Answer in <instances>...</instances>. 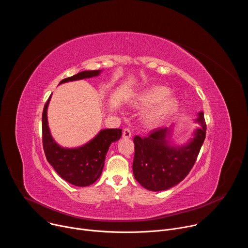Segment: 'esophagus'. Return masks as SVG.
I'll return each instance as SVG.
<instances>
[{
	"mask_svg": "<svg viewBox=\"0 0 248 248\" xmlns=\"http://www.w3.org/2000/svg\"><path fill=\"white\" fill-rule=\"evenodd\" d=\"M123 137H124V138H129V137H131V131H130L129 128L125 127V128L124 129V131H123Z\"/></svg>",
	"mask_w": 248,
	"mask_h": 248,
	"instance_id": "1",
	"label": "esophagus"
}]
</instances>
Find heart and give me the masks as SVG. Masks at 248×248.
<instances>
[{
  "instance_id": "b5f03b06",
  "label": "heart",
  "mask_w": 248,
  "mask_h": 248,
  "mask_svg": "<svg viewBox=\"0 0 248 248\" xmlns=\"http://www.w3.org/2000/svg\"><path fill=\"white\" fill-rule=\"evenodd\" d=\"M170 91L165 86H152L138 94L133 105L138 108H149L154 106L146 116V122L150 125H157L172 115L179 108V102L169 97Z\"/></svg>"
}]
</instances>
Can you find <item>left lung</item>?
I'll list each match as a JSON object with an SVG mask.
<instances>
[{"label":"left lung","instance_id":"obj_1","mask_svg":"<svg viewBox=\"0 0 248 248\" xmlns=\"http://www.w3.org/2000/svg\"><path fill=\"white\" fill-rule=\"evenodd\" d=\"M196 122L199 127L189 142L182 147L170 145V128L151 130L143 138L136 135L132 164L135 180L148 190L161 191L180 184L192 169L206 136L204 113L200 112Z\"/></svg>","mask_w":248,"mask_h":248}]
</instances>
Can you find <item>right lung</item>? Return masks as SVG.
<instances>
[{
	"label": "right lung",
	"mask_w": 248,
	"mask_h": 248,
	"mask_svg": "<svg viewBox=\"0 0 248 248\" xmlns=\"http://www.w3.org/2000/svg\"><path fill=\"white\" fill-rule=\"evenodd\" d=\"M101 70H85L61 83L90 78L99 76ZM46 102L42 114V140L47 161L62 179L76 186H88L94 184L102 173L105 159L110 145L122 136V129L108 128L101 130L91 141L78 148H62L52 137L47 121V109L51 99Z\"/></svg>",
	"instance_id": "obj_1"
}]
</instances>
